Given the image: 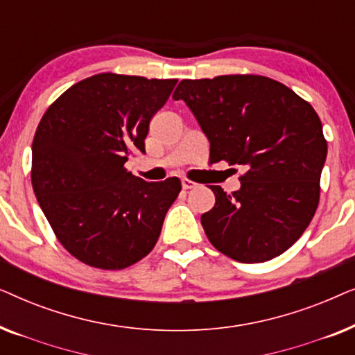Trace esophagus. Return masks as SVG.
<instances>
[{
	"instance_id": "1",
	"label": "esophagus",
	"mask_w": 355,
	"mask_h": 355,
	"mask_svg": "<svg viewBox=\"0 0 355 355\" xmlns=\"http://www.w3.org/2000/svg\"><path fill=\"white\" fill-rule=\"evenodd\" d=\"M198 184L197 182H193V181H191V179H182V189H193V187H197Z\"/></svg>"
}]
</instances>
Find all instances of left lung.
I'll use <instances>...</instances> for the list:
<instances>
[{
	"mask_svg": "<svg viewBox=\"0 0 355 355\" xmlns=\"http://www.w3.org/2000/svg\"><path fill=\"white\" fill-rule=\"evenodd\" d=\"M184 100L210 140V163L241 164V189L210 186L215 207L200 221L213 247L242 263L278 257L317 211L328 145L312 105L263 76L184 79Z\"/></svg>",
	"mask_w": 355,
	"mask_h": 355,
	"instance_id": "left-lung-1",
	"label": "left lung"
}]
</instances>
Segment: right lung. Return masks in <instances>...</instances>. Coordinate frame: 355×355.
<instances>
[{
  "label": "right lung",
  "instance_id": "right-lung-1",
  "mask_svg": "<svg viewBox=\"0 0 355 355\" xmlns=\"http://www.w3.org/2000/svg\"><path fill=\"white\" fill-rule=\"evenodd\" d=\"M176 82L103 72L69 87L43 114L32 144L33 192L82 263L123 270L157 244L181 181L147 182L124 163L145 153L150 121Z\"/></svg>",
  "mask_w": 355,
  "mask_h": 355
}]
</instances>
